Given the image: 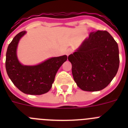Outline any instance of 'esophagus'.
<instances>
[{"label":"esophagus","instance_id":"esophagus-1","mask_svg":"<svg viewBox=\"0 0 128 128\" xmlns=\"http://www.w3.org/2000/svg\"><path fill=\"white\" fill-rule=\"evenodd\" d=\"M71 53H72V50H71V49H70V48L67 49V50H66V52H65V54H66L67 56H68V55H69V54H70Z\"/></svg>","mask_w":128,"mask_h":128}]
</instances>
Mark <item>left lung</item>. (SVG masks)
I'll return each mask as SVG.
<instances>
[{"label": "left lung", "mask_w": 128, "mask_h": 128, "mask_svg": "<svg viewBox=\"0 0 128 128\" xmlns=\"http://www.w3.org/2000/svg\"><path fill=\"white\" fill-rule=\"evenodd\" d=\"M117 43L106 30L91 32L78 50L68 56L77 85L88 92L106 88L119 66Z\"/></svg>", "instance_id": "1"}]
</instances>
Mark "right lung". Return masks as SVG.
I'll use <instances>...</instances> for the list:
<instances>
[{"instance_id":"1","label":"right lung","mask_w":128,"mask_h":128,"mask_svg":"<svg viewBox=\"0 0 128 128\" xmlns=\"http://www.w3.org/2000/svg\"><path fill=\"white\" fill-rule=\"evenodd\" d=\"M26 33L25 30L19 32L9 44L6 59L7 74L13 84L24 94H44L51 88L56 73L67 56L51 58L34 66L22 65L17 58L16 48L20 39Z\"/></svg>"}]
</instances>
